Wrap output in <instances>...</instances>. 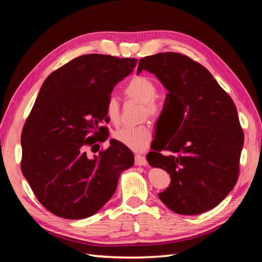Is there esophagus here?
<instances>
[{
    "label": "esophagus",
    "instance_id": "obj_1",
    "mask_svg": "<svg viewBox=\"0 0 262 262\" xmlns=\"http://www.w3.org/2000/svg\"><path fill=\"white\" fill-rule=\"evenodd\" d=\"M136 165H138V166H146L147 165V161H146L145 156L137 154L136 155Z\"/></svg>",
    "mask_w": 262,
    "mask_h": 262
}]
</instances>
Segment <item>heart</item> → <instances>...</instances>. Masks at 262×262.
Listing matches in <instances>:
<instances>
[{"instance_id": "b5f03b06", "label": "heart", "mask_w": 262, "mask_h": 262, "mask_svg": "<svg viewBox=\"0 0 262 262\" xmlns=\"http://www.w3.org/2000/svg\"><path fill=\"white\" fill-rule=\"evenodd\" d=\"M126 97L138 100L143 104V114L150 118H157L161 114L160 106L155 101L157 87L152 80L146 76H136L128 83L124 89ZM106 115L109 120L117 123L120 115V105L116 97H109L106 102ZM153 131L148 124L138 126H124L115 131L114 139L136 152L145 150L152 140Z\"/></svg>"}]
</instances>
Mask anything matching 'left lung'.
Returning a JSON list of instances; mask_svg holds the SVG:
<instances>
[{
	"label": "left lung",
	"instance_id": "1",
	"mask_svg": "<svg viewBox=\"0 0 262 262\" xmlns=\"http://www.w3.org/2000/svg\"><path fill=\"white\" fill-rule=\"evenodd\" d=\"M142 70L155 74L168 91L161 137L168 125L175 129L167 137L172 139L158 140L146 155L150 166L171 178L158 198L182 215L207 212L225 199L238 179L244 132L234 101L207 69L187 55H149L140 60L138 74Z\"/></svg>",
	"mask_w": 262,
	"mask_h": 262
}]
</instances>
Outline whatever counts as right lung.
Masks as SVG:
<instances>
[{"mask_svg": "<svg viewBox=\"0 0 262 262\" xmlns=\"http://www.w3.org/2000/svg\"><path fill=\"white\" fill-rule=\"evenodd\" d=\"M137 62L85 54L43 82L21 132V171L39 202L54 215H94L115 193L120 173L133 166L132 152L116 140L93 157L85 149L97 152V142L108 139L99 138L106 133L100 126L108 120L106 102Z\"/></svg>", "mask_w": 262, "mask_h": 262, "instance_id": "1", "label": "right lung"}]
</instances>
